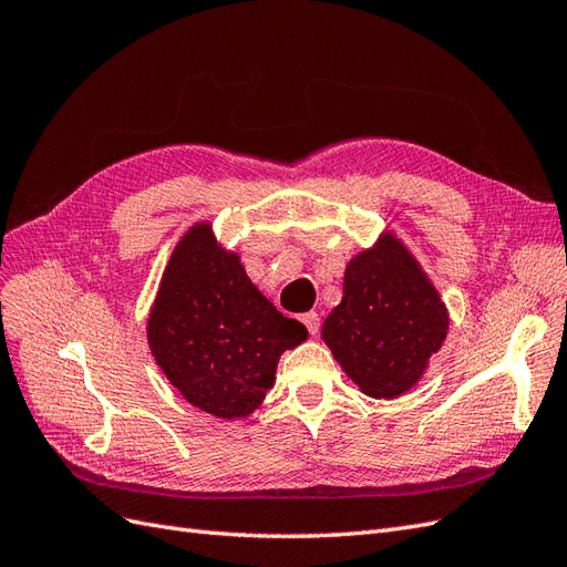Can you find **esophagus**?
Listing matches in <instances>:
<instances>
[{
	"instance_id": "obj_1",
	"label": "esophagus",
	"mask_w": 567,
	"mask_h": 567,
	"mask_svg": "<svg viewBox=\"0 0 567 567\" xmlns=\"http://www.w3.org/2000/svg\"><path fill=\"white\" fill-rule=\"evenodd\" d=\"M302 323L307 326V331H310V336H317V333H319V315H317V312L302 315Z\"/></svg>"
}]
</instances>
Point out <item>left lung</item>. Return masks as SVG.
<instances>
[{"instance_id": "obj_1", "label": "left lung", "mask_w": 567, "mask_h": 567, "mask_svg": "<svg viewBox=\"0 0 567 567\" xmlns=\"http://www.w3.org/2000/svg\"><path fill=\"white\" fill-rule=\"evenodd\" d=\"M447 329L435 286L414 255L385 234L350 260L342 300L326 317L321 338L359 390L392 400L419 383Z\"/></svg>"}]
</instances>
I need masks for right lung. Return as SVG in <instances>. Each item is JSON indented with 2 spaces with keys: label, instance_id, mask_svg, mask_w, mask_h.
Here are the masks:
<instances>
[{
  "label": "right lung",
  "instance_id": "right-lung-1",
  "mask_svg": "<svg viewBox=\"0 0 567 567\" xmlns=\"http://www.w3.org/2000/svg\"><path fill=\"white\" fill-rule=\"evenodd\" d=\"M148 346L186 402L217 419H244L274 385L279 357L307 338L252 286L208 221L188 229L163 271L148 315Z\"/></svg>",
  "mask_w": 567,
  "mask_h": 567
}]
</instances>
